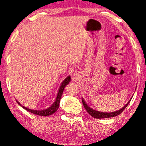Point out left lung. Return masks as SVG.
Returning a JSON list of instances; mask_svg holds the SVG:
<instances>
[{
    "mask_svg": "<svg viewBox=\"0 0 146 146\" xmlns=\"http://www.w3.org/2000/svg\"><path fill=\"white\" fill-rule=\"evenodd\" d=\"M131 98L130 99V100H129V102H128L127 104H126L121 109H120V110H117V111H115L109 112V113L99 111L93 110V108H91V107H89L88 105H87V104L85 102V101L83 100V98H82V103L83 104V106H84L85 110H87V111L89 113V115H91L93 117L96 118V119H103V118H109V117H115V116L119 115V114L121 113L126 108V107L127 106V105L129 104V103L130 102V101H131Z\"/></svg>",
    "mask_w": 146,
    "mask_h": 146,
    "instance_id": "obj_1",
    "label": "left lung"
}]
</instances>
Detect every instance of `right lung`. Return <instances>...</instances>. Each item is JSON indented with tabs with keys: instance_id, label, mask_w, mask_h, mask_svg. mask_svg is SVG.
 <instances>
[{
	"instance_id": "obj_1",
	"label": "right lung",
	"mask_w": 146,
	"mask_h": 146,
	"mask_svg": "<svg viewBox=\"0 0 146 146\" xmlns=\"http://www.w3.org/2000/svg\"><path fill=\"white\" fill-rule=\"evenodd\" d=\"M70 81H71V76L69 75V76H67L65 79H64V80L63 81V82L61 83V85H60L59 89V90H58V92H57V96H56V98H55V101H54V102L53 103V104H52L50 107H48V108L44 109V110H31V109H29L28 108H26V107L22 106V105H21L17 100V102L18 103V104L20 105V106L22 107L23 108H24L25 110H27L29 112L35 114V115H40V116L50 115L57 111L58 108H59V107L60 100H61V96H62V95H63L64 89H65L66 85H67V84H69Z\"/></svg>"
}]
</instances>
